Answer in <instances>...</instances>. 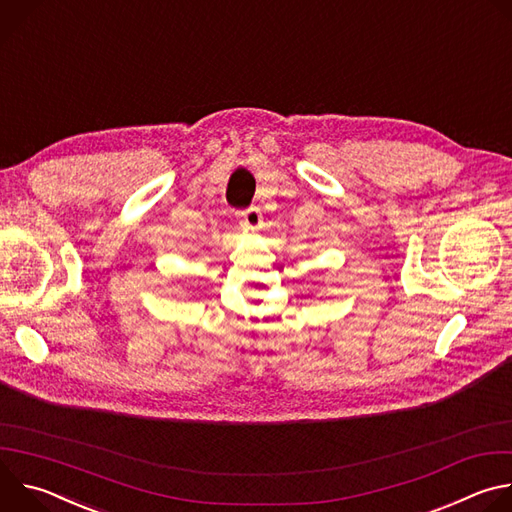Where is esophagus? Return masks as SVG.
<instances>
[{
    "label": "esophagus",
    "instance_id": "1",
    "mask_svg": "<svg viewBox=\"0 0 512 512\" xmlns=\"http://www.w3.org/2000/svg\"><path fill=\"white\" fill-rule=\"evenodd\" d=\"M239 221H241V227L247 229V231H259L261 225H263V216H261V210L259 208H247L243 212H239Z\"/></svg>",
    "mask_w": 512,
    "mask_h": 512
}]
</instances>
